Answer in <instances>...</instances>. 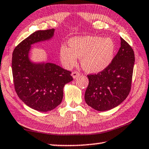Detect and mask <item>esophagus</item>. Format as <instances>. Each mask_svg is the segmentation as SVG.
Returning <instances> with one entry per match:
<instances>
[{"label":"esophagus","instance_id":"obj_1","mask_svg":"<svg viewBox=\"0 0 149 149\" xmlns=\"http://www.w3.org/2000/svg\"><path fill=\"white\" fill-rule=\"evenodd\" d=\"M80 75V73L79 72H73L72 73V76L73 77V78H74V79H75V78H76L77 77H78L79 76V75Z\"/></svg>","mask_w":149,"mask_h":149}]
</instances>
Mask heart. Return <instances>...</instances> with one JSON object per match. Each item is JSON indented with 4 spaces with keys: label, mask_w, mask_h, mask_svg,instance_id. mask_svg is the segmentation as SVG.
<instances>
[{
    "label": "heart",
    "mask_w": 149,
    "mask_h": 149,
    "mask_svg": "<svg viewBox=\"0 0 149 149\" xmlns=\"http://www.w3.org/2000/svg\"><path fill=\"white\" fill-rule=\"evenodd\" d=\"M69 47L62 46L60 56L62 64L71 68L77 64V58L85 71L99 73L112 62L115 53V43L109 37L85 36L72 38Z\"/></svg>",
    "instance_id": "heart-1"
}]
</instances>
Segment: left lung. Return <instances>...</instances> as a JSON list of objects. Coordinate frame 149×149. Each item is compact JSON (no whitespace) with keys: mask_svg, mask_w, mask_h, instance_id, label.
Wrapping results in <instances>:
<instances>
[{"mask_svg":"<svg viewBox=\"0 0 149 149\" xmlns=\"http://www.w3.org/2000/svg\"><path fill=\"white\" fill-rule=\"evenodd\" d=\"M121 47L110 64L97 74L88 75L89 85L85 93L87 104L98 111L118 107L129 95L132 86L135 54L122 37Z\"/></svg>","mask_w":149,"mask_h":149,"instance_id":"8db88e82","label":"left lung"}]
</instances>
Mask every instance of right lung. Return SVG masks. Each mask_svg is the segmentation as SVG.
<instances>
[{
	"label": "right lung",
	"instance_id": "1",
	"mask_svg": "<svg viewBox=\"0 0 149 149\" xmlns=\"http://www.w3.org/2000/svg\"><path fill=\"white\" fill-rule=\"evenodd\" d=\"M54 29L39 30L16 47L12 59L14 88L29 107L40 112L53 110L61 103L64 85L72 81L71 72L52 63H33L29 58L31 45L49 40Z\"/></svg>",
	"mask_w": 149,
	"mask_h": 149
}]
</instances>
